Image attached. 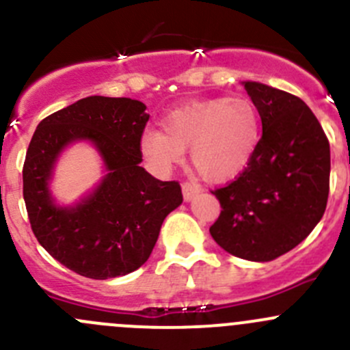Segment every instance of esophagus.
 <instances>
[{
  "label": "esophagus",
  "mask_w": 350,
  "mask_h": 350,
  "mask_svg": "<svg viewBox=\"0 0 350 350\" xmlns=\"http://www.w3.org/2000/svg\"><path fill=\"white\" fill-rule=\"evenodd\" d=\"M200 191H201V188H200V185H196V183H193V181L183 183V196H185L186 201L193 200V196Z\"/></svg>",
  "instance_id": "esophagus-1"
}]
</instances>
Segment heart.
<instances>
[{
	"instance_id": "1",
	"label": "heart",
	"mask_w": 350,
	"mask_h": 350,
	"mask_svg": "<svg viewBox=\"0 0 350 350\" xmlns=\"http://www.w3.org/2000/svg\"><path fill=\"white\" fill-rule=\"evenodd\" d=\"M162 130H147L142 154L159 169H171L191 147V162L203 178L227 181L247 167L260 135L259 111L249 98H213L171 109Z\"/></svg>"
}]
</instances>
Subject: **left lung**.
<instances>
[{"label":"left lung","mask_w":350,"mask_h":350,"mask_svg":"<svg viewBox=\"0 0 350 350\" xmlns=\"http://www.w3.org/2000/svg\"><path fill=\"white\" fill-rule=\"evenodd\" d=\"M243 88L262 137L237 178L211 191L221 211L210 234L232 256L267 262L305 241L325 213L330 146L298 96L250 81Z\"/></svg>","instance_id":"1"}]
</instances>
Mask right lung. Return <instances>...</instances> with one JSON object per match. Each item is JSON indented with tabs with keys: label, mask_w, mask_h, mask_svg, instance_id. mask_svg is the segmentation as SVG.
Returning <instances> with one entry per match:
<instances>
[{
	"label": "right lung",
	"mask_w": 350,
	"mask_h": 350,
	"mask_svg": "<svg viewBox=\"0 0 350 350\" xmlns=\"http://www.w3.org/2000/svg\"><path fill=\"white\" fill-rule=\"evenodd\" d=\"M147 107L130 98L90 96L38 123L23 162V200L31 232L67 269L91 280L139 269L157 242L164 218L183 203L178 181H159L140 165ZM91 139L107 178L74 208L48 195L55 159L67 143Z\"/></svg>",
	"instance_id": "right-lung-1"
}]
</instances>
